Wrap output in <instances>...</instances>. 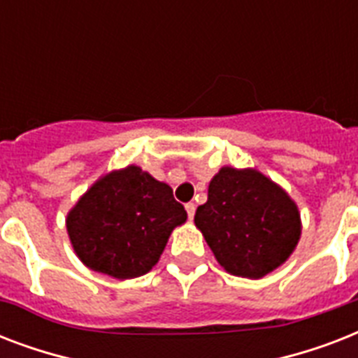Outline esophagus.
Returning a JSON list of instances; mask_svg holds the SVG:
<instances>
[{
	"mask_svg": "<svg viewBox=\"0 0 358 358\" xmlns=\"http://www.w3.org/2000/svg\"><path fill=\"white\" fill-rule=\"evenodd\" d=\"M185 212H187L189 221H193V215H195V204H193V202H187V204H185Z\"/></svg>",
	"mask_w": 358,
	"mask_h": 358,
	"instance_id": "esophagus-1",
	"label": "esophagus"
}]
</instances>
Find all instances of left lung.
I'll return each mask as SVG.
<instances>
[{
    "mask_svg": "<svg viewBox=\"0 0 358 358\" xmlns=\"http://www.w3.org/2000/svg\"><path fill=\"white\" fill-rule=\"evenodd\" d=\"M196 229L221 266L236 277L262 278L282 266L301 236L288 193L255 169L223 167L196 208Z\"/></svg>",
    "mask_w": 358,
    "mask_h": 358,
    "instance_id": "1",
    "label": "left lung"
}]
</instances>
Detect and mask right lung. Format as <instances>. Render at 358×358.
<instances>
[{
  "mask_svg": "<svg viewBox=\"0 0 358 358\" xmlns=\"http://www.w3.org/2000/svg\"><path fill=\"white\" fill-rule=\"evenodd\" d=\"M185 219L167 184L128 165L92 184L69 212L66 230L89 269L124 280L150 271Z\"/></svg>",
  "mask_w": 358,
  "mask_h": 358,
  "instance_id": "right-lung-1",
  "label": "right lung"
}]
</instances>
